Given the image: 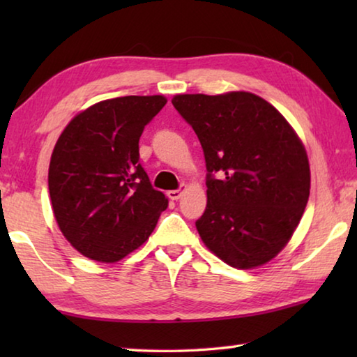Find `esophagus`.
Returning <instances> with one entry per match:
<instances>
[{"label":"esophagus","instance_id":"obj_1","mask_svg":"<svg viewBox=\"0 0 357 357\" xmlns=\"http://www.w3.org/2000/svg\"><path fill=\"white\" fill-rule=\"evenodd\" d=\"M184 190H185V185H183L181 189H176V190H170L167 193V195H168V198H170V200H179L181 195L184 193Z\"/></svg>","mask_w":357,"mask_h":357}]
</instances>
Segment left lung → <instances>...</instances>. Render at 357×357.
<instances>
[{
    "instance_id": "8db88e82",
    "label": "left lung",
    "mask_w": 357,
    "mask_h": 357,
    "mask_svg": "<svg viewBox=\"0 0 357 357\" xmlns=\"http://www.w3.org/2000/svg\"><path fill=\"white\" fill-rule=\"evenodd\" d=\"M172 104L195 130L206 160L208 203L195 222L204 245L233 268L268 263L293 236L309 202L304 144L252 93L178 94Z\"/></svg>"
}]
</instances>
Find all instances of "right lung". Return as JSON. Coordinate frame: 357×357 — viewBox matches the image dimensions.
<instances>
[{"instance_id":"add662e5","label":"right lung","mask_w":357,"mask_h":357,"mask_svg":"<svg viewBox=\"0 0 357 357\" xmlns=\"http://www.w3.org/2000/svg\"><path fill=\"white\" fill-rule=\"evenodd\" d=\"M164 96L102 100L66 126L53 149L48 190L58 227L82 255L114 263L154 231L168 200L140 165L138 140Z\"/></svg>"}]
</instances>
